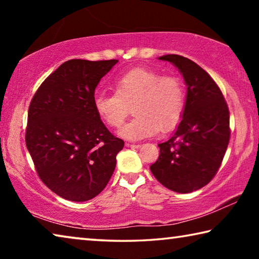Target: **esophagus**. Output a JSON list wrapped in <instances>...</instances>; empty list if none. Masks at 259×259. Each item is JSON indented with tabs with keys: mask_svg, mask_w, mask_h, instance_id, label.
Wrapping results in <instances>:
<instances>
[{
	"mask_svg": "<svg viewBox=\"0 0 259 259\" xmlns=\"http://www.w3.org/2000/svg\"><path fill=\"white\" fill-rule=\"evenodd\" d=\"M125 147H131V148H139L140 145L139 144H130V143H125Z\"/></svg>",
	"mask_w": 259,
	"mask_h": 259,
	"instance_id": "34e87169",
	"label": "esophagus"
}]
</instances>
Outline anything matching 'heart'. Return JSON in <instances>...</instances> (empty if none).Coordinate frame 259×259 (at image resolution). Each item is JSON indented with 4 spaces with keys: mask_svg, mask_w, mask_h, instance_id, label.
Wrapping results in <instances>:
<instances>
[{
    "mask_svg": "<svg viewBox=\"0 0 259 259\" xmlns=\"http://www.w3.org/2000/svg\"><path fill=\"white\" fill-rule=\"evenodd\" d=\"M186 105L181 78L162 76L146 68H135L114 82V95L99 94L94 99L96 113L105 123L119 129L130 113L135 119L120 130L128 140L152 137L159 129L169 131L182 120Z\"/></svg>",
    "mask_w": 259,
    "mask_h": 259,
    "instance_id": "1",
    "label": "heart"
}]
</instances>
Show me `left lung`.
Wrapping results in <instances>:
<instances>
[{"label": "left lung", "instance_id": "8db88e82", "mask_svg": "<svg viewBox=\"0 0 259 259\" xmlns=\"http://www.w3.org/2000/svg\"><path fill=\"white\" fill-rule=\"evenodd\" d=\"M187 87L182 121L170 139L159 144L160 155L150 169L162 185L177 193H191L217 174L230 142V112L211 76L191 59L165 55Z\"/></svg>", "mask_w": 259, "mask_h": 259}]
</instances>
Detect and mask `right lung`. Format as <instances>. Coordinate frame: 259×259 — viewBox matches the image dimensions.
Instances as JSON below:
<instances>
[{
	"mask_svg": "<svg viewBox=\"0 0 259 259\" xmlns=\"http://www.w3.org/2000/svg\"><path fill=\"white\" fill-rule=\"evenodd\" d=\"M117 61H65L30 102L26 146L38 177L63 199L83 202L97 196L124 146L94 106L96 88Z\"/></svg>",
	"mask_w": 259,
	"mask_h": 259,
	"instance_id": "obj_1",
	"label": "right lung"
}]
</instances>
